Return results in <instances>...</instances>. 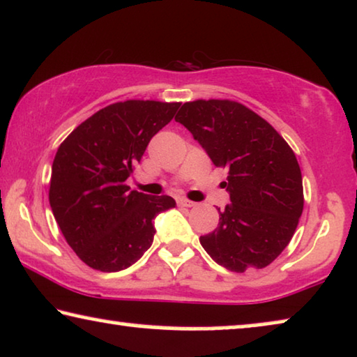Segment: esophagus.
Wrapping results in <instances>:
<instances>
[{
    "instance_id": "obj_1",
    "label": "esophagus",
    "mask_w": 357,
    "mask_h": 357,
    "mask_svg": "<svg viewBox=\"0 0 357 357\" xmlns=\"http://www.w3.org/2000/svg\"><path fill=\"white\" fill-rule=\"evenodd\" d=\"M178 204H180V206H185V208H193L197 203L190 202V199H187V198H180L178 199Z\"/></svg>"
}]
</instances>
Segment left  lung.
Instances as JSON below:
<instances>
[{"instance_id":"8db88e82","label":"left lung","mask_w":357,"mask_h":357,"mask_svg":"<svg viewBox=\"0 0 357 357\" xmlns=\"http://www.w3.org/2000/svg\"><path fill=\"white\" fill-rule=\"evenodd\" d=\"M175 121L216 167L229 170L224 188L231 203L199 243L231 271L268 266L291 242L304 209L296 154L266 120L234 100L185 102Z\"/></svg>"}]
</instances>
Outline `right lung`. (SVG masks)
Returning <instances> with one entry per match:
<instances>
[{
	"instance_id": "1",
	"label": "right lung",
	"mask_w": 357,
	"mask_h": 357,
	"mask_svg": "<svg viewBox=\"0 0 357 357\" xmlns=\"http://www.w3.org/2000/svg\"><path fill=\"white\" fill-rule=\"evenodd\" d=\"M178 107L116 102L82 121L58 148L48 199L68 245L87 266L112 273L133 265L153 243L154 218L175 206L172 197H149L125 180Z\"/></svg>"
}]
</instances>
